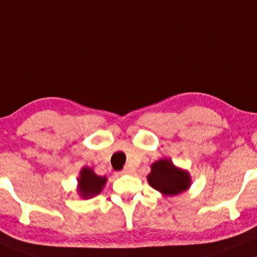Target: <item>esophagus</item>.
I'll list each match as a JSON object with an SVG mask.
<instances>
[{
	"mask_svg": "<svg viewBox=\"0 0 257 257\" xmlns=\"http://www.w3.org/2000/svg\"><path fill=\"white\" fill-rule=\"evenodd\" d=\"M118 174H119V175H123V174H130V169H128V168H125V169L121 170V172H119Z\"/></svg>",
	"mask_w": 257,
	"mask_h": 257,
	"instance_id": "esophagus-1",
	"label": "esophagus"
}]
</instances>
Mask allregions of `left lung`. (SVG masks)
<instances>
[{
    "mask_svg": "<svg viewBox=\"0 0 257 257\" xmlns=\"http://www.w3.org/2000/svg\"><path fill=\"white\" fill-rule=\"evenodd\" d=\"M148 182L163 195L174 196L187 191L191 186V175L187 170L177 168L170 160L161 158L151 164Z\"/></svg>",
    "mask_w": 257,
    "mask_h": 257,
    "instance_id": "8db88e82",
    "label": "left lung"
}]
</instances>
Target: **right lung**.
Returning <instances> with one entry per match:
<instances>
[{
  "instance_id": "add662e5",
  "label": "right lung",
  "mask_w": 257,
  "mask_h": 257,
  "mask_svg": "<svg viewBox=\"0 0 257 257\" xmlns=\"http://www.w3.org/2000/svg\"><path fill=\"white\" fill-rule=\"evenodd\" d=\"M77 181L78 194L81 198L89 199L100 194L104 185H106L107 177L96 175L89 167H84L81 169L80 177H78Z\"/></svg>"
}]
</instances>
